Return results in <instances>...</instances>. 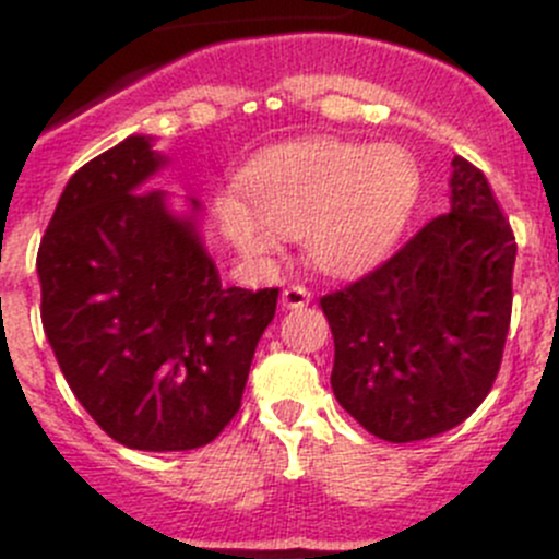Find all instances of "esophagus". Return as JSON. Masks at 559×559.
I'll return each mask as SVG.
<instances>
[{"mask_svg": "<svg viewBox=\"0 0 559 559\" xmlns=\"http://www.w3.org/2000/svg\"><path fill=\"white\" fill-rule=\"evenodd\" d=\"M311 300H313L311 289H306V286H300V284L286 286L284 295H281V302H284V308H306Z\"/></svg>", "mask_w": 559, "mask_h": 559, "instance_id": "obj_1", "label": "esophagus"}]
</instances>
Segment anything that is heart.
<instances>
[{"label":"heart","instance_id":"b5f03b06","mask_svg":"<svg viewBox=\"0 0 559 559\" xmlns=\"http://www.w3.org/2000/svg\"><path fill=\"white\" fill-rule=\"evenodd\" d=\"M240 189L246 202L235 194L216 200L222 229L240 251L264 257L281 235H302L316 267L357 275L403 233L419 194V167L397 145L295 140L248 162Z\"/></svg>","mask_w":559,"mask_h":559}]
</instances>
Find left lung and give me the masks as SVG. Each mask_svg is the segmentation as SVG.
Returning <instances> with one entry per match:
<instances>
[{"label":"left lung","mask_w":559,"mask_h":559,"mask_svg":"<svg viewBox=\"0 0 559 559\" xmlns=\"http://www.w3.org/2000/svg\"><path fill=\"white\" fill-rule=\"evenodd\" d=\"M452 207L373 273L321 297L332 392L376 438L411 443L465 421L498 379L516 240L487 178L454 156Z\"/></svg>","instance_id":"1"}]
</instances>
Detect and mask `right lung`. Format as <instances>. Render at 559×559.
Wrapping results in <instances>:
<instances>
[{
	"instance_id": "add662e5",
	"label": "right lung",
	"mask_w": 559,
	"mask_h": 559,
	"mask_svg": "<svg viewBox=\"0 0 559 559\" xmlns=\"http://www.w3.org/2000/svg\"><path fill=\"white\" fill-rule=\"evenodd\" d=\"M151 138L70 178L37 251L43 326L83 408L140 452H189L238 414L278 289L224 286L191 216H173Z\"/></svg>"
}]
</instances>
